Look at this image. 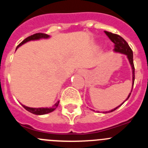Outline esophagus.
<instances>
[{"mask_svg":"<svg viewBox=\"0 0 148 148\" xmlns=\"http://www.w3.org/2000/svg\"><path fill=\"white\" fill-rule=\"evenodd\" d=\"M80 72V73L81 74H82V75H84V74H85V71H84V70H81V71H79Z\"/></svg>","mask_w":148,"mask_h":148,"instance_id":"1","label":"esophagus"}]
</instances>
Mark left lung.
Segmentation results:
<instances>
[{
  "label": "left lung",
  "instance_id": "1",
  "mask_svg": "<svg viewBox=\"0 0 148 148\" xmlns=\"http://www.w3.org/2000/svg\"><path fill=\"white\" fill-rule=\"evenodd\" d=\"M105 34L108 36L110 39L115 44V48H114V51L116 53H122V54H125L126 55L127 57L128 58V61L130 62V65H131V67H132V73H133V84H134V80H135V68H134V64H133V51L132 49H130V47H129L127 43L126 42V40L125 39L121 38L120 35H116V34H113L112 32H107V31H104ZM133 87H132V90H133ZM132 92V90H131ZM130 92L128 95L127 99L126 100H127L130 97ZM125 100V101H126ZM124 101V102H125ZM123 102V103H124ZM123 103L120 105H119L117 108H114L113 110H111L108 111V112H113V111L116 110L117 108H119L120 106H121L123 104Z\"/></svg>",
  "mask_w": 148,
  "mask_h": 148
}]
</instances>
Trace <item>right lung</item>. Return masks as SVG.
Listing matches in <instances>:
<instances>
[{"label": "right lung", "instance_id": "obj_1", "mask_svg": "<svg viewBox=\"0 0 148 148\" xmlns=\"http://www.w3.org/2000/svg\"><path fill=\"white\" fill-rule=\"evenodd\" d=\"M49 38V35H47V34H44V33H35L34 34V35H30V36H29V37H27V38H25L24 40L22 41L21 44H19V45L17 47V48L19 47L20 46L23 45V44H25V43L28 42V41H29V40H39V39H41V38ZM58 104H59V101H58L57 103H56V104L53 105V108H29V107H27V106L25 105H23L22 104V106H23V108H25L26 110H27V111H29V112H30V113H33V114H35V115H44V114H47V113H51V112H53V111H54L56 109V108L58 107Z\"/></svg>", "mask_w": 148, "mask_h": 148}]
</instances>
